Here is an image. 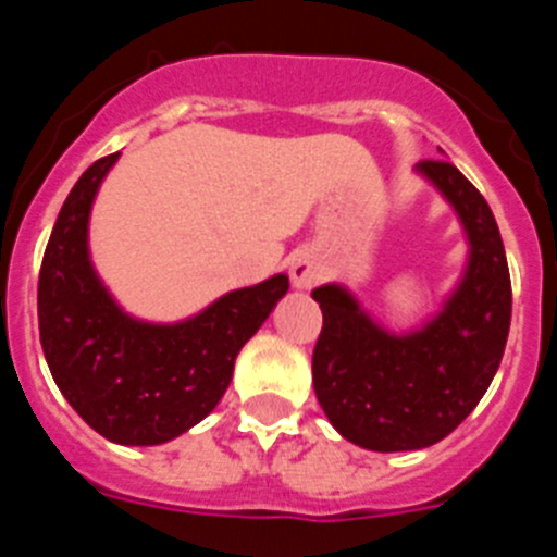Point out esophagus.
<instances>
[{"instance_id":"1","label":"esophagus","mask_w":557,"mask_h":557,"mask_svg":"<svg viewBox=\"0 0 557 557\" xmlns=\"http://www.w3.org/2000/svg\"><path fill=\"white\" fill-rule=\"evenodd\" d=\"M289 278H293V284L298 289H312L323 278V268L318 262V256L309 253V250L295 256L293 264H289Z\"/></svg>"}]
</instances>
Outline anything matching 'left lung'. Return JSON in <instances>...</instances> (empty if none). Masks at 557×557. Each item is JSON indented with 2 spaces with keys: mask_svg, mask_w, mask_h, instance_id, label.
I'll return each mask as SVG.
<instances>
[{
  "mask_svg": "<svg viewBox=\"0 0 557 557\" xmlns=\"http://www.w3.org/2000/svg\"><path fill=\"white\" fill-rule=\"evenodd\" d=\"M418 172L455 206L471 245L444 312L398 337L337 284L312 293L323 312L312 351L314 396L339 435L371 451L426 449L455 432L488 391L510 332L513 293L491 206L449 161L426 159Z\"/></svg>",
  "mask_w": 557,
  "mask_h": 557,
  "instance_id": "obj_1",
  "label": "left lung"
}]
</instances>
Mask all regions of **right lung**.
Instances as JSON below:
<instances>
[{
  "instance_id": "right-lung-1",
  "label": "right lung",
  "mask_w": 557,
  "mask_h": 557,
  "mask_svg": "<svg viewBox=\"0 0 557 557\" xmlns=\"http://www.w3.org/2000/svg\"><path fill=\"white\" fill-rule=\"evenodd\" d=\"M120 152L81 175L55 220L38 273V332L55 385L113 444L156 446L203 421L234 373L239 348L289 287L284 273L234 289L175 326L133 321L88 262V211Z\"/></svg>"
}]
</instances>
